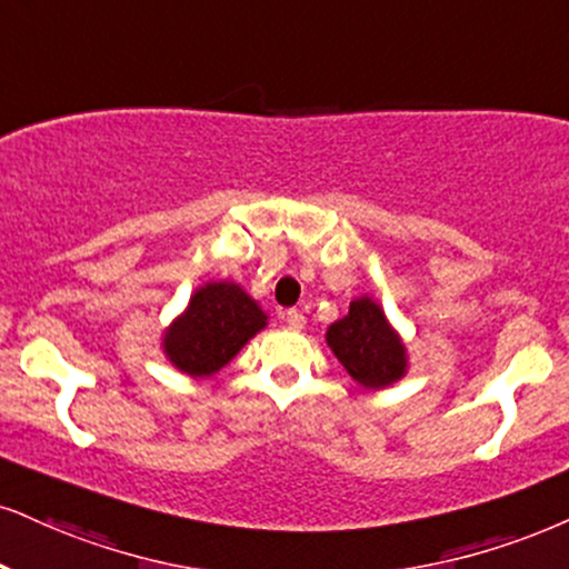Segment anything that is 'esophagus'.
<instances>
[{"label":"esophagus","mask_w":569,"mask_h":569,"mask_svg":"<svg viewBox=\"0 0 569 569\" xmlns=\"http://www.w3.org/2000/svg\"><path fill=\"white\" fill-rule=\"evenodd\" d=\"M284 321H287V327H290V329H303L306 327V317L300 311H296V308H290V311L284 313Z\"/></svg>","instance_id":"esophagus-1"}]
</instances>
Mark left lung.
<instances>
[{"label": "left lung", "mask_w": 569, "mask_h": 569, "mask_svg": "<svg viewBox=\"0 0 569 569\" xmlns=\"http://www.w3.org/2000/svg\"><path fill=\"white\" fill-rule=\"evenodd\" d=\"M327 346L363 390H385L409 375V348L371 296L350 300L348 313L329 325Z\"/></svg>", "instance_id": "1"}]
</instances>
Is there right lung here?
Returning <instances> with one entry per match:
<instances>
[{"label":"right lung","instance_id":"right-lung-1","mask_svg":"<svg viewBox=\"0 0 569 569\" xmlns=\"http://www.w3.org/2000/svg\"><path fill=\"white\" fill-rule=\"evenodd\" d=\"M269 313L242 284L221 279L192 292L184 311L160 335V350L181 375L206 380L234 359L261 329Z\"/></svg>","mask_w":569,"mask_h":569}]
</instances>
